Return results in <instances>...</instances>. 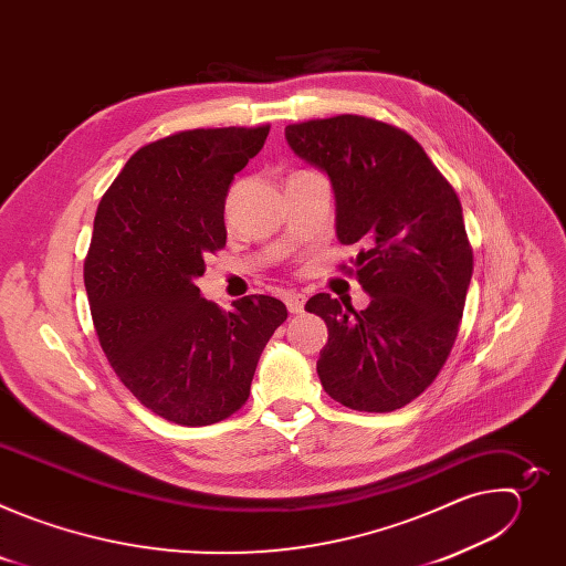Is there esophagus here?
<instances>
[{"mask_svg": "<svg viewBox=\"0 0 566 566\" xmlns=\"http://www.w3.org/2000/svg\"><path fill=\"white\" fill-rule=\"evenodd\" d=\"M284 302H286V308H289L291 313H302L306 297H304L302 293H286Z\"/></svg>", "mask_w": 566, "mask_h": 566, "instance_id": "esophagus-1", "label": "esophagus"}]
</instances>
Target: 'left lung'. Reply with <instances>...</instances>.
Wrapping results in <instances>:
<instances>
[{"mask_svg":"<svg viewBox=\"0 0 566 566\" xmlns=\"http://www.w3.org/2000/svg\"><path fill=\"white\" fill-rule=\"evenodd\" d=\"M286 140L329 175L340 244H360L340 271L371 295L365 311L329 293L306 302L329 329L319 382L345 408L394 412L432 385L459 334L472 277L461 201L423 147L389 123L313 118L289 125Z\"/></svg>","mask_w":566,"mask_h":566,"instance_id":"left-lung-1","label":"left lung"}]
</instances>
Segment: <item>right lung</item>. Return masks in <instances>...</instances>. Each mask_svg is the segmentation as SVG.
Masks as SVG:
<instances>
[{
  "mask_svg": "<svg viewBox=\"0 0 566 566\" xmlns=\"http://www.w3.org/2000/svg\"><path fill=\"white\" fill-rule=\"evenodd\" d=\"M271 125L186 129L136 149L107 188L85 258L101 347L140 406L201 428L249 400L258 360L286 319L271 295L223 311L195 277L226 247L230 181Z\"/></svg>",
  "mask_w": 566,
  "mask_h": 566,
  "instance_id": "add662e5",
  "label": "right lung"
}]
</instances>
